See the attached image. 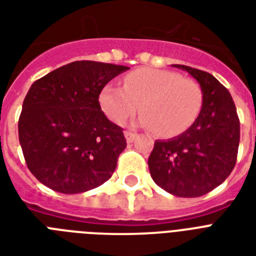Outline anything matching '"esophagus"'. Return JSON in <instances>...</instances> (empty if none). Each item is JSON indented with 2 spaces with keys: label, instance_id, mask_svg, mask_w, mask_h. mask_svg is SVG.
Listing matches in <instances>:
<instances>
[{
  "label": "esophagus",
  "instance_id": "obj_1",
  "mask_svg": "<svg viewBox=\"0 0 256 256\" xmlns=\"http://www.w3.org/2000/svg\"><path fill=\"white\" fill-rule=\"evenodd\" d=\"M124 136H126V140H128V144H132V142H134V140H136V132H124Z\"/></svg>",
  "mask_w": 256,
  "mask_h": 256
}]
</instances>
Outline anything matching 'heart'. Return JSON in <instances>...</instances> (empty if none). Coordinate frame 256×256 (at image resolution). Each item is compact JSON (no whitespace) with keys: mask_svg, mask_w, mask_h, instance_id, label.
Returning <instances> with one entry per match:
<instances>
[{"mask_svg":"<svg viewBox=\"0 0 256 256\" xmlns=\"http://www.w3.org/2000/svg\"><path fill=\"white\" fill-rule=\"evenodd\" d=\"M100 106L116 124L136 116L140 106V124L158 136L172 138L198 120L203 92L198 82L175 72L138 69L124 77V88L114 84L104 86L100 92Z\"/></svg>","mask_w":256,"mask_h":256,"instance_id":"heart-1","label":"heart"}]
</instances>
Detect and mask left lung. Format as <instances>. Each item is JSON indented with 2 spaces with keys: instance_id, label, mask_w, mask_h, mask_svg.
<instances>
[{
  "instance_id": "1",
  "label": "left lung",
  "mask_w": 256,
  "mask_h": 256,
  "mask_svg": "<svg viewBox=\"0 0 256 256\" xmlns=\"http://www.w3.org/2000/svg\"><path fill=\"white\" fill-rule=\"evenodd\" d=\"M198 81L203 106L188 130L168 140H156L148 156L152 180L175 196L195 198L210 192L236 164L240 128L231 94L207 72L172 65Z\"/></svg>"
}]
</instances>
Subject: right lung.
Returning <instances> with one entry per match:
<instances>
[{"label": "right lung", "mask_w": 256, "mask_h": 256, "mask_svg": "<svg viewBox=\"0 0 256 256\" xmlns=\"http://www.w3.org/2000/svg\"><path fill=\"white\" fill-rule=\"evenodd\" d=\"M128 66L76 61L30 86L18 120L26 164L36 178L62 194L104 184L126 148L124 128L108 120L100 92Z\"/></svg>", "instance_id": "add662e5"}]
</instances>
